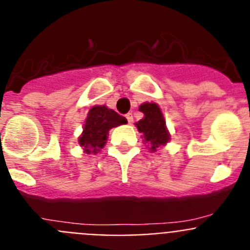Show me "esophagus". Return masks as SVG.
I'll use <instances>...</instances> for the list:
<instances>
[{
	"label": "esophagus",
	"instance_id": "1",
	"mask_svg": "<svg viewBox=\"0 0 250 250\" xmlns=\"http://www.w3.org/2000/svg\"><path fill=\"white\" fill-rule=\"evenodd\" d=\"M126 119H127V123H129V124H131L132 120H134V119H132V115L131 114H127L126 115Z\"/></svg>",
	"mask_w": 250,
	"mask_h": 250
}]
</instances>
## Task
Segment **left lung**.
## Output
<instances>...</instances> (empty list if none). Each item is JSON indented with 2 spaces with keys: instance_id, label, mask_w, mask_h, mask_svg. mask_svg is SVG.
Listing matches in <instances>:
<instances>
[{
  "instance_id": "obj_1",
  "label": "left lung",
  "mask_w": 250,
  "mask_h": 250,
  "mask_svg": "<svg viewBox=\"0 0 250 250\" xmlns=\"http://www.w3.org/2000/svg\"><path fill=\"white\" fill-rule=\"evenodd\" d=\"M139 111L144 114V118L139 120L135 125L141 134L144 144L149 147L150 151H156L160 146H165L170 141V132L158 104H141L139 106Z\"/></svg>"
}]
</instances>
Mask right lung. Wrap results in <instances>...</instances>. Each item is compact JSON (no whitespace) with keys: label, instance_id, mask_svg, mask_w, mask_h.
<instances>
[{"label":"right lung","instance_id":"right-lung-1","mask_svg":"<svg viewBox=\"0 0 250 250\" xmlns=\"http://www.w3.org/2000/svg\"><path fill=\"white\" fill-rule=\"evenodd\" d=\"M126 123V119L106 105L92 106L87 112L83 132L77 138L83 154H98L105 146L110 129Z\"/></svg>","mask_w":250,"mask_h":250}]
</instances>
